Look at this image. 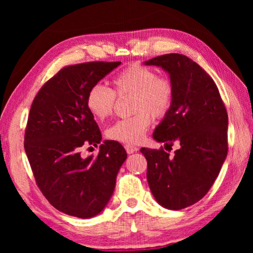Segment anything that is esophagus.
<instances>
[{
    "instance_id": "34e87169",
    "label": "esophagus",
    "mask_w": 253,
    "mask_h": 253,
    "mask_svg": "<svg viewBox=\"0 0 253 253\" xmlns=\"http://www.w3.org/2000/svg\"><path fill=\"white\" fill-rule=\"evenodd\" d=\"M139 148H138L137 146H132V145H126V151L127 154H132L134 153V152H137Z\"/></svg>"
}]
</instances>
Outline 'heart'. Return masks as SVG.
<instances>
[{
    "instance_id": "obj_1",
    "label": "heart",
    "mask_w": 253,
    "mask_h": 253,
    "mask_svg": "<svg viewBox=\"0 0 253 253\" xmlns=\"http://www.w3.org/2000/svg\"><path fill=\"white\" fill-rule=\"evenodd\" d=\"M117 95H133L132 112L136 115L120 120L106 131V136L117 143L138 144L152 123L151 115L162 119L172 103L174 91L168 79L158 77L153 69L133 64L121 71L113 79ZM116 95L101 84L93 85L86 95V106L95 119L105 120L114 112Z\"/></svg>"
}]
</instances>
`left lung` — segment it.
I'll return each mask as SVG.
<instances>
[{
    "mask_svg": "<svg viewBox=\"0 0 253 253\" xmlns=\"http://www.w3.org/2000/svg\"><path fill=\"white\" fill-rule=\"evenodd\" d=\"M167 72L174 91L172 103L153 132L158 143L171 147L140 148L147 160V182L162 207L182 210L199 202L219 175L228 153V114L215 83L191 58L167 54L145 61Z\"/></svg>",
    "mask_w": 253,
    "mask_h": 253,
    "instance_id": "left-lung-1",
    "label": "left lung"
}]
</instances>
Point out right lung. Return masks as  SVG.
Segmentation results:
<instances>
[{
    "label": "right lung",
    "instance_id": "obj_1",
    "mask_svg": "<svg viewBox=\"0 0 253 253\" xmlns=\"http://www.w3.org/2000/svg\"><path fill=\"white\" fill-rule=\"evenodd\" d=\"M120 64L88 62L63 68L41 87L31 106L24 143L27 159L42 195L68 215L89 219L101 213L127 157L117 141L101 143L86 106L88 89ZM87 144L99 145L98 157H81V147Z\"/></svg>",
    "mask_w": 253,
    "mask_h": 253
}]
</instances>
